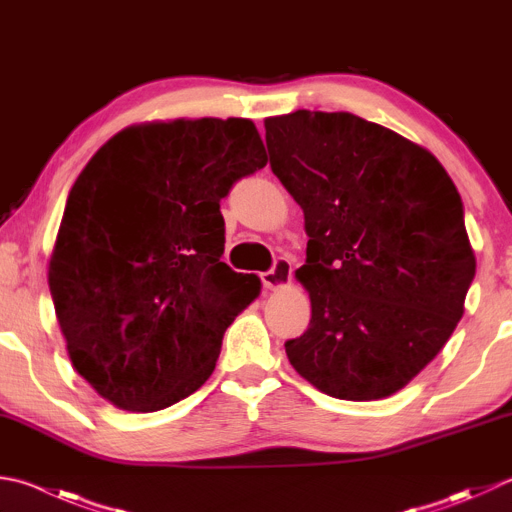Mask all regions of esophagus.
Masks as SVG:
<instances>
[{
    "instance_id": "1",
    "label": "esophagus",
    "mask_w": 512,
    "mask_h": 512,
    "mask_svg": "<svg viewBox=\"0 0 512 512\" xmlns=\"http://www.w3.org/2000/svg\"><path fill=\"white\" fill-rule=\"evenodd\" d=\"M291 275H293L291 262H288L286 257H277L273 266L268 268L266 273H262V284L264 288H280L291 282Z\"/></svg>"
}]
</instances>
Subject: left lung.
I'll list each match as a JSON object with an SVG mask.
<instances>
[{"label": "left lung", "instance_id": "1", "mask_svg": "<svg viewBox=\"0 0 512 512\" xmlns=\"http://www.w3.org/2000/svg\"><path fill=\"white\" fill-rule=\"evenodd\" d=\"M271 170L304 212L311 322L297 374L342 401L398 392L463 315L475 253L463 201L423 147L349 111L266 120Z\"/></svg>", "mask_w": 512, "mask_h": 512}]
</instances>
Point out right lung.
Masks as SVG:
<instances>
[{
	"instance_id": "obj_1",
	"label": "right lung",
	"mask_w": 512,
	"mask_h": 512,
	"mask_svg": "<svg viewBox=\"0 0 512 512\" xmlns=\"http://www.w3.org/2000/svg\"><path fill=\"white\" fill-rule=\"evenodd\" d=\"M266 165L246 118L123 129L73 183L49 266L69 358L96 392L156 412L215 371L259 277L221 262V199Z\"/></svg>"
}]
</instances>
